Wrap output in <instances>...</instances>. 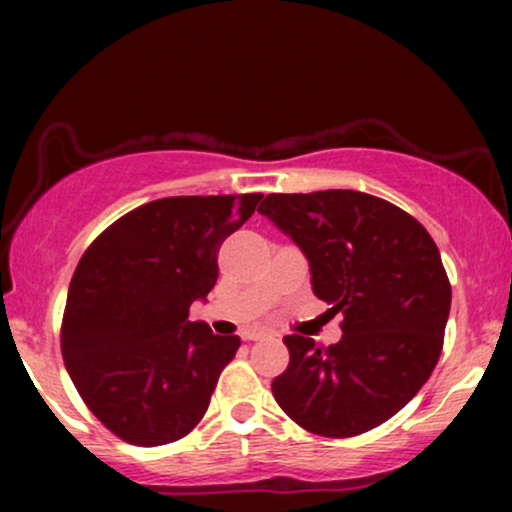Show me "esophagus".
Here are the masks:
<instances>
[{
	"instance_id": "obj_1",
	"label": "esophagus",
	"mask_w": 512,
	"mask_h": 512,
	"mask_svg": "<svg viewBox=\"0 0 512 512\" xmlns=\"http://www.w3.org/2000/svg\"><path fill=\"white\" fill-rule=\"evenodd\" d=\"M263 338H265V333H263V331H256V328H249V331L242 333V340H247V342L263 340Z\"/></svg>"
}]
</instances>
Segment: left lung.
<instances>
[{
	"instance_id": "obj_1",
	"label": "left lung",
	"mask_w": 512,
	"mask_h": 512,
	"mask_svg": "<svg viewBox=\"0 0 512 512\" xmlns=\"http://www.w3.org/2000/svg\"><path fill=\"white\" fill-rule=\"evenodd\" d=\"M310 263L314 296L342 312V338L286 335L291 361L272 394L303 429L349 438L394 417L443 349L452 289L426 228L359 191L272 193L258 207Z\"/></svg>"
}]
</instances>
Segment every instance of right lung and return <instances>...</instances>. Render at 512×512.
Wrapping results in <instances>:
<instances>
[{"label":"right lung","mask_w":512,"mask_h":512,"mask_svg":"<svg viewBox=\"0 0 512 512\" xmlns=\"http://www.w3.org/2000/svg\"><path fill=\"white\" fill-rule=\"evenodd\" d=\"M261 198L153 200L104 230L76 265L62 359L90 412L125 443H174L207 412L240 338L188 321V307L205 303L216 251Z\"/></svg>","instance_id":"obj_1"}]
</instances>
